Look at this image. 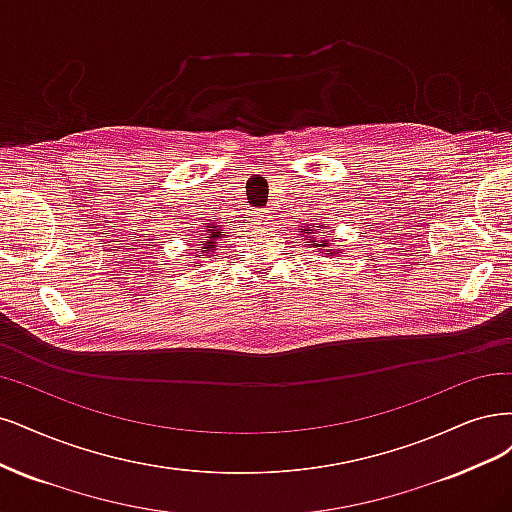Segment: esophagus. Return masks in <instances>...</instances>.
I'll return each mask as SVG.
<instances>
[{
	"label": "esophagus",
	"instance_id": "obj_1",
	"mask_svg": "<svg viewBox=\"0 0 512 512\" xmlns=\"http://www.w3.org/2000/svg\"><path fill=\"white\" fill-rule=\"evenodd\" d=\"M255 217L261 221V223H266V221H270V214L266 212V210H259L257 214H255Z\"/></svg>",
	"mask_w": 512,
	"mask_h": 512
}]
</instances>
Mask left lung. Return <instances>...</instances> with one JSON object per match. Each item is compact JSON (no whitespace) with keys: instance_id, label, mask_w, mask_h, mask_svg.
<instances>
[{"instance_id":"1","label":"left lung","mask_w":512,"mask_h":512,"mask_svg":"<svg viewBox=\"0 0 512 512\" xmlns=\"http://www.w3.org/2000/svg\"><path fill=\"white\" fill-rule=\"evenodd\" d=\"M315 227L317 225H312V227H306V229H302V234L300 236H304L306 240H310V244L308 246H312V249H317V251H321V253H325L327 257L329 255H334V249H329V240H317L315 238ZM319 234H323V232H319Z\"/></svg>"}]
</instances>
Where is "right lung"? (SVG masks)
Wrapping results in <instances>:
<instances>
[{"mask_svg":"<svg viewBox=\"0 0 512 512\" xmlns=\"http://www.w3.org/2000/svg\"><path fill=\"white\" fill-rule=\"evenodd\" d=\"M204 229H206L204 242L197 244L195 249H191V251H195V253H214V246H217L219 238L225 236V229L217 223H208V225H204ZM197 257H200V255H197Z\"/></svg>","mask_w":512,"mask_h":512,"instance_id":"obj_1","label":"right lung"}]
</instances>
